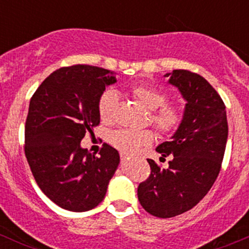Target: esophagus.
<instances>
[{
    "instance_id": "esophagus-1",
    "label": "esophagus",
    "mask_w": 249,
    "mask_h": 249,
    "mask_svg": "<svg viewBox=\"0 0 249 249\" xmlns=\"http://www.w3.org/2000/svg\"><path fill=\"white\" fill-rule=\"evenodd\" d=\"M120 157H122L123 160H126V159H129L130 155L126 154V153H122V154H120Z\"/></svg>"
}]
</instances>
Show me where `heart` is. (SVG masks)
<instances>
[{
	"instance_id": "heart-1",
	"label": "heart",
	"mask_w": 249,
	"mask_h": 249,
	"mask_svg": "<svg viewBox=\"0 0 249 249\" xmlns=\"http://www.w3.org/2000/svg\"><path fill=\"white\" fill-rule=\"evenodd\" d=\"M135 96L144 105L149 113V122L160 132L173 131L182 119L180 108L176 105H165L167 96L161 89L150 84H139L132 88ZM118 104V94L109 89L102 92L99 99V114L104 122H110ZM154 141V135L149 130L120 129L110 135V143L123 152H137L143 145Z\"/></svg>"
}]
</instances>
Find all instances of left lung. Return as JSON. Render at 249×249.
Instances as JSON below:
<instances>
[{
	"label": "left lung",
	"instance_id": "left-lung-1",
	"mask_svg": "<svg viewBox=\"0 0 249 249\" xmlns=\"http://www.w3.org/2000/svg\"><path fill=\"white\" fill-rule=\"evenodd\" d=\"M185 101L183 117L171 140L157 147L161 158L172 155L169 169L154 160L149 178L137 189L139 201L150 214L171 218L202 200L217 179L228 140L227 110L212 85L187 70L166 73Z\"/></svg>",
	"mask_w": 249,
	"mask_h": 249
}]
</instances>
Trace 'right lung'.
<instances>
[{
	"instance_id": "right-lung-1",
	"label": "right lung",
	"mask_w": 249,
	"mask_h": 249,
	"mask_svg": "<svg viewBox=\"0 0 249 249\" xmlns=\"http://www.w3.org/2000/svg\"><path fill=\"white\" fill-rule=\"evenodd\" d=\"M117 74L90 65L53 72L30 101L25 124V155L37 184L59 207L85 212L105 199L120 162L105 143L99 157L80 145L100 123L97 105Z\"/></svg>"
}]
</instances>
